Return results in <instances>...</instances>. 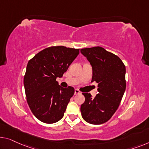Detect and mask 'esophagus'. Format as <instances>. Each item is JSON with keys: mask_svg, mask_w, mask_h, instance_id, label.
Returning <instances> with one entry per match:
<instances>
[{"mask_svg": "<svg viewBox=\"0 0 149 149\" xmlns=\"http://www.w3.org/2000/svg\"><path fill=\"white\" fill-rule=\"evenodd\" d=\"M75 95H76V94H80V92H79V90H78V89H75Z\"/></svg>", "mask_w": 149, "mask_h": 149, "instance_id": "1", "label": "esophagus"}]
</instances>
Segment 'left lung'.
<instances>
[{
	"instance_id": "left-lung-1",
	"label": "left lung",
	"mask_w": 149,
	"mask_h": 149,
	"mask_svg": "<svg viewBox=\"0 0 149 149\" xmlns=\"http://www.w3.org/2000/svg\"><path fill=\"white\" fill-rule=\"evenodd\" d=\"M92 68V82L97 83V94L82 93V118L92 124H101L111 118L118 108L126 90V68L117 55L101 47L80 49Z\"/></svg>"
}]
</instances>
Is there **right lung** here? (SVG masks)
I'll use <instances>...</instances> for the list:
<instances>
[{"mask_svg": "<svg viewBox=\"0 0 149 149\" xmlns=\"http://www.w3.org/2000/svg\"><path fill=\"white\" fill-rule=\"evenodd\" d=\"M79 53V49L50 47L29 61L24 76L26 101L40 121L53 124L63 118L75 90L62 88L56 78L63 76Z\"/></svg>", "mask_w": 149, "mask_h": 149, "instance_id": "add662e5", "label": "right lung"}]
</instances>
